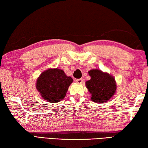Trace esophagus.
Returning a JSON list of instances; mask_svg holds the SVG:
<instances>
[{
	"instance_id": "1",
	"label": "esophagus",
	"mask_w": 148,
	"mask_h": 148,
	"mask_svg": "<svg viewBox=\"0 0 148 148\" xmlns=\"http://www.w3.org/2000/svg\"><path fill=\"white\" fill-rule=\"evenodd\" d=\"M76 83L78 84H81L83 83V79H77Z\"/></svg>"
}]
</instances>
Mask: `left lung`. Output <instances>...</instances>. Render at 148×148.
Listing matches in <instances>:
<instances>
[{
	"label": "left lung",
	"mask_w": 148,
	"mask_h": 148,
	"mask_svg": "<svg viewBox=\"0 0 148 148\" xmlns=\"http://www.w3.org/2000/svg\"><path fill=\"white\" fill-rule=\"evenodd\" d=\"M88 73L91 79L86 82V86L92 94L91 100L99 103L108 102L116 90L114 77L99 69H92Z\"/></svg>",
	"instance_id": "8db88e82"
}]
</instances>
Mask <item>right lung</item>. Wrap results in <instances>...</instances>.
<instances>
[{"mask_svg": "<svg viewBox=\"0 0 148 148\" xmlns=\"http://www.w3.org/2000/svg\"><path fill=\"white\" fill-rule=\"evenodd\" d=\"M73 79L61 69H49L37 78L36 88L42 98L49 102H58L64 99Z\"/></svg>", "mask_w": 148, "mask_h": 148, "instance_id": "right-lung-1", "label": "right lung"}]
</instances>
